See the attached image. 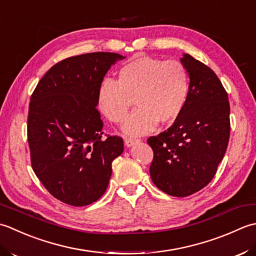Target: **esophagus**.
<instances>
[{
  "label": "esophagus",
  "mask_w": 256,
  "mask_h": 256,
  "mask_svg": "<svg viewBox=\"0 0 256 256\" xmlns=\"http://www.w3.org/2000/svg\"><path fill=\"white\" fill-rule=\"evenodd\" d=\"M140 142V139L138 138H126L124 139V144L127 146V147H132V146L138 144Z\"/></svg>",
  "instance_id": "1"
}]
</instances>
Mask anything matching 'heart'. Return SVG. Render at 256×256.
Segmentation results:
<instances>
[{
  "mask_svg": "<svg viewBox=\"0 0 256 256\" xmlns=\"http://www.w3.org/2000/svg\"><path fill=\"white\" fill-rule=\"evenodd\" d=\"M188 97L189 75L180 62L140 55L118 70L116 82L104 80L98 105L109 120L122 124L134 102L138 109L122 129L129 134H144L158 122H174L184 112Z\"/></svg>",
  "mask_w": 256,
  "mask_h": 256,
  "instance_id": "heart-1",
  "label": "heart"
}]
</instances>
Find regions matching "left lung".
<instances>
[{"label":"left lung","mask_w":256,"mask_h":256,"mask_svg":"<svg viewBox=\"0 0 256 256\" xmlns=\"http://www.w3.org/2000/svg\"><path fill=\"white\" fill-rule=\"evenodd\" d=\"M180 62L190 78L186 105L170 128L148 139L151 179L172 196L194 194L213 179L230 138V104L216 72L189 54Z\"/></svg>","instance_id":"8db88e82"}]
</instances>
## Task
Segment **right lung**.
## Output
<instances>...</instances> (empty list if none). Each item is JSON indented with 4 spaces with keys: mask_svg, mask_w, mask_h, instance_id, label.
Wrapping results in <instances>:
<instances>
[{
    "mask_svg": "<svg viewBox=\"0 0 256 256\" xmlns=\"http://www.w3.org/2000/svg\"><path fill=\"white\" fill-rule=\"evenodd\" d=\"M97 52L68 57L42 77L30 96L28 140L35 174L56 199L74 206L97 201L108 186L122 138L102 139L99 88L117 60Z\"/></svg>",
    "mask_w": 256,
    "mask_h": 256,
    "instance_id": "add662e5",
    "label": "right lung"
}]
</instances>
